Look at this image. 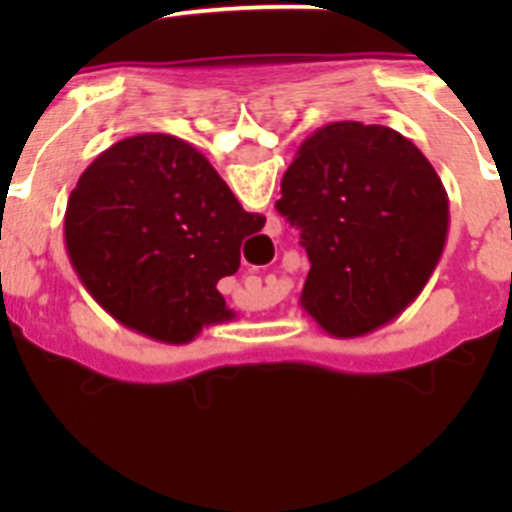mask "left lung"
I'll return each instance as SVG.
<instances>
[{
	"mask_svg": "<svg viewBox=\"0 0 512 512\" xmlns=\"http://www.w3.org/2000/svg\"><path fill=\"white\" fill-rule=\"evenodd\" d=\"M277 210L310 259L302 310L336 338L395 320L449 235V197L431 161L397 130L354 120L328 122L297 148Z\"/></svg>",
	"mask_w": 512,
	"mask_h": 512,
	"instance_id": "8db88e82",
	"label": "left lung"
}]
</instances>
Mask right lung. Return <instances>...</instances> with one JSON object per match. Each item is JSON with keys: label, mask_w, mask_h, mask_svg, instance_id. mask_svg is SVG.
<instances>
[{"label": "right lung", "mask_w": 512, "mask_h": 512, "mask_svg": "<svg viewBox=\"0 0 512 512\" xmlns=\"http://www.w3.org/2000/svg\"><path fill=\"white\" fill-rule=\"evenodd\" d=\"M266 217L246 212L197 148L164 133L117 140L79 176L66 205V251L89 295L128 328L189 343L225 323L217 282Z\"/></svg>", "instance_id": "add662e5"}]
</instances>
